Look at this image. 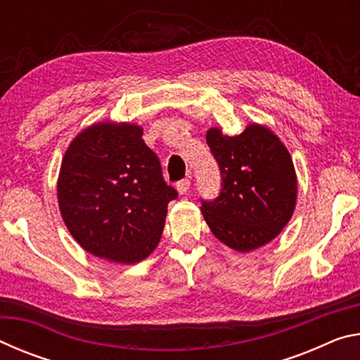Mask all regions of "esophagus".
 Wrapping results in <instances>:
<instances>
[{
    "label": "esophagus",
    "instance_id": "1",
    "mask_svg": "<svg viewBox=\"0 0 360 360\" xmlns=\"http://www.w3.org/2000/svg\"><path fill=\"white\" fill-rule=\"evenodd\" d=\"M176 188H178V192L181 195H184L188 192V188H191V179H181L178 184H176Z\"/></svg>",
    "mask_w": 360,
    "mask_h": 360
}]
</instances>
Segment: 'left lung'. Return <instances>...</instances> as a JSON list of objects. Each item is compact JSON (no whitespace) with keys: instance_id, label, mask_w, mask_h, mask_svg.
Masks as SVG:
<instances>
[{"instance_id":"1","label":"left lung","mask_w":360,"mask_h":360,"mask_svg":"<svg viewBox=\"0 0 360 360\" xmlns=\"http://www.w3.org/2000/svg\"><path fill=\"white\" fill-rule=\"evenodd\" d=\"M206 143L222 176L219 197L202 200L212 235L240 252L276 238L297 202L295 168L285 146L259 124L248 125L235 136L210 129Z\"/></svg>"}]
</instances>
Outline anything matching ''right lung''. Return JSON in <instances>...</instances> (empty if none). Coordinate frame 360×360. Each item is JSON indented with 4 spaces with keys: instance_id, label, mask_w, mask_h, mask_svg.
Listing matches in <instances>:
<instances>
[{
    "instance_id": "1",
    "label": "right lung",
    "mask_w": 360,
    "mask_h": 360,
    "mask_svg": "<svg viewBox=\"0 0 360 360\" xmlns=\"http://www.w3.org/2000/svg\"><path fill=\"white\" fill-rule=\"evenodd\" d=\"M57 197L66 227L85 251L136 264L157 248L178 192L163 179L141 127L100 122L66 149Z\"/></svg>"
}]
</instances>
